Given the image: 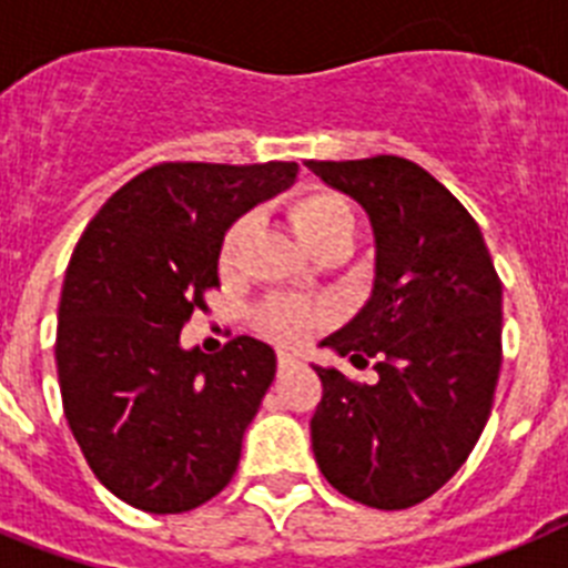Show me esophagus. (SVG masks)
<instances>
[{"label": "esophagus", "mask_w": 568, "mask_h": 568, "mask_svg": "<svg viewBox=\"0 0 568 568\" xmlns=\"http://www.w3.org/2000/svg\"><path fill=\"white\" fill-rule=\"evenodd\" d=\"M298 366V358L290 353H278V373H287V369H295Z\"/></svg>", "instance_id": "1"}]
</instances>
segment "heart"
I'll list each match as a JSON object with an SVG mask.
<instances>
[{"label": "heart", "mask_w": 568, "mask_h": 568, "mask_svg": "<svg viewBox=\"0 0 568 568\" xmlns=\"http://www.w3.org/2000/svg\"><path fill=\"white\" fill-rule=\"evenodd\" d=\"M290 224L298 233V239L310 250H318L333 241H349L353 235V210L333 190H313V193L298 195L290 204ZM244 239V222H235L224 233L222 247H219V264L230 267L235 253ZM258 324L267 335H273L281 344H304L313 338L324 324V313L315 304L295 298H270L261 304Z\"/></svg>", "instance_id": "heart-1"}]
</instances>
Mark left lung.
Segmentation results:
<instances>
[{"label":"left lung","mask_w":568,"mask_h":568,"mask_svg":"<svg viewBox=\"0 0 568 568\" xmlns=\"http://www.w3.org/2000/svg\"><path fill=\"white\" fill-rule=\"evenodd\" d=\"M353 195L375 233L366 307L321 341L375 384L315 366L310 420L321 475L373 509H409L440 489L478 444L500 375V278L480 227L435 175L400 155L307 162Z\"/></svg>","instance_id":"1"}]
</instances>
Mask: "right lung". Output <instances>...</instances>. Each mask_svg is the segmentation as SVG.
I'll return each instance as SVG.
<instances>
[{
    "instance_id": "add662e5",
    "label": "right lung",
    "mask_w": 568,
    "mask_h": 568,
    "mask_svg": "<svg viewBox=\"0 0 568 568\" xmlns=\"http://www.w3.org/2000/svg\"><path fill=\"white\" fill-rule=\"evenodd\" d=\"M298 164L164 162L115 190L70 255L59 301L64 418L115 498L179 515L215 498L275 378V353L239 335L222 353L179 335L219 287L230 224L295 182Z\"/></svg>"
}]
</instances>
